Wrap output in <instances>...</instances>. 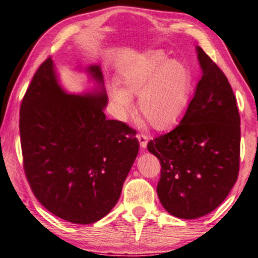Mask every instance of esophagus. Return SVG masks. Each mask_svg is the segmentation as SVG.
I'll return each mask as SVG.
<instances>
[{
	"label": "esophagus",
	"instance_id": "esophagus-1",
	"mask_svg": "<svg viewBox=\"0 0 258 258\" xmlns=\"http://www.w3.org/2000/svg\"><path fill=\"white\" fill-rule=\"evenodd\" d=\"M137 139L139 140L140 147H141V149H146L147 145H148V138L146 137V135L138 134V135H137Z\"/></svg>",
	"mask_w": 258,
	"mask_h": 258
}]
</instances>
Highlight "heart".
Wrapping results in <instances>:
<instances>
[{
	"mask_svg": "<svg viewBox=\"0 0 258 258\" xmlns=\"http://www.w3.org/2000/svg\"><path fill=\"white\" fill-rule=\"evenodd\" d=\"M123 89L112 91L119 118L132 110V97H140L139 110L152 128L166 131L178 124L189 107L192 76L185 64L171 60L163 50L143 52L121 66Z\"/></svg>",
	"mask_w": 258,
	"mask_h": 258,
	"instance_id": "heart-1",
	"label": "heart"
}]
</instances>
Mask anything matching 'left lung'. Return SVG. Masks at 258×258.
Segmentation results:
<instances>
[{
	"instance_id": "left-lung-1",
	"label": "left lung",
	"mask_w": 258,
	"mask_h": 258,
	"mask_svg": "<svg viewBox=\"0 0 258 258\" xmlns=\"http://www.w3.org/2000/svg\"><path fill=\"white\" fill-rule=\"evenodd\" d=\"M203 76L180 125L148 143L159 159L157 194L171 215L194 220L228 197L237 181L240 116L223 72L196 46Z\"/></svg>"
}]
</instances>
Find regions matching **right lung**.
I'll use <instances>...</instances> for the list:
<instances>
[{
	"instance_id": "right-lung-1",
	"label": "right lung",
	"mask_w": 258,
	"mask_h": 258,
	"mask_svg": "<svg viewBox=\"0 0 258 258\" xmlns=\"http://www.w3.org/2000/svg\"><path fill=\"white\" fill-rule=\"evenodd\" d=\"M84 72L93 87L69 93L51 58L33 77L20 108L26 176L47 211L75 224L101 220L118 202L139 152L134 130L107 119L100 64Z\"/></svg>"
}]
</instances>
